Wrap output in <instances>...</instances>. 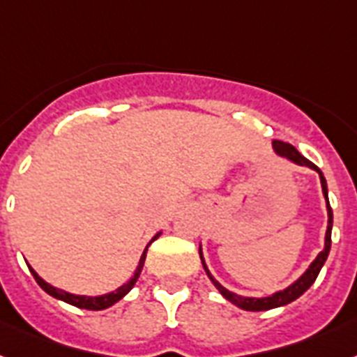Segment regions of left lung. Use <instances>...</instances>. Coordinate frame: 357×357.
<instances>
[{"label":"left lung","mask_w":357,"mask_h":357,"mask_svg":"<svg viewBox=\"0 0 357 357\" xmlns=\"http://www.w3.org/2000/svg\"><path fill=\"white\" fill-rule=\"evenodd\" d=\"M273 147H275V151H278L281 157L290 158L291 162H296V164H299V166H308L319 173L321 188H323V195H325V199H326V210H328V228H326L325 250H323V252L317 255L316 261L310 264V268H308V270L303 273L301 278L297 279L294 284H290L287 290L278 291V294H273V296H270V297H261V299H255V297L237 296V294H234V291L226 290V288L222 287V284H220V282L213 278V275H211L210 270H208V266H206V263H204V257H202V250H199L202 266H204L206 273H208V278H210L211 282L215 284V288H217V290H219L229 303H234V305H237L238 308H243V310H250V312H261V310H270V308H278V306H284V305H288V303L296 301L297 297H301L303 294H305V291L308 290L312 284H314V281L317 279V275H319L321 268H323L326 257H328V252H331V244H332V220H334V215H332V208H331V204H328V190H326V181H325V176H323V173H321V169L316 166V164H314V162H310L308 158L303 157L301 153L297 151L294 146H290V144L281 142V140H273Z\"/></svg>","instance_id":"8db88e82"}]
</instances>
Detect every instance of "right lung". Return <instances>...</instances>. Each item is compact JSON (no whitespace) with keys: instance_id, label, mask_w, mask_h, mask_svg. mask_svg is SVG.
<instances>
[{"instance_id":"obj_1","label":"right lung","mask_w":357,"mask_h":357,"mask_svg":"<svg viewBox=\"0 0 357 357\" xmlns=\"http://www.w3.org/2000/svg\"><path fill=\"white\" fill-rule=\"evenodd\" d=\"M158 235H160V234H157L155 237L151 238V243L155 241V238H158ZM151 243H149V244H151ZM149 244H147L146 250H144L142 257H140V263H138L137 270H135V275H132V278L129 279L126 284H122V287L116 288V290L111 291V294H105V296L87 297V296H75V294H67V291L58 290V288L51 287L49 282L43 281V279H41L40 275H38L34 270H32V268H31V273L34 275V279H36L38 284H40V287L43 288V290H45L49 296L56 297V299H61V301L69 303V305H73V306H78V308H85V310H104V308H109L111 305H114L116 301H120V299H122V297L126 296V294H128V291L131 290L132 287H135V282H137L138 275H140V272H142L144 261H146V253H147V248H149Z\"/></svg>"}]
</instances>
